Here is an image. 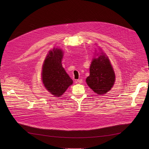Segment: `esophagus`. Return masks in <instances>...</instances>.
<instances>
[{"label":"esophagus","instance_id":"34e87169","mask_svg":"<svg viewBox=\"0 0 149 149\" xmlns=\"http://www.w3.org/2000/svg\"><path fill=\"white\" fill-rule=\"evenodd\" d=\"M77 82L79 83H82L83 80H82V79H79V80H77Z\"/></svg>","mask_w":149,"mask_h":149}]
</instances>
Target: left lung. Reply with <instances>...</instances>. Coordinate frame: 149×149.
Here are the masks:
<instances>
[{
    "mask_svg": "<svg viewBox=\"0 0 149 149\" xmlns=\"http://www.w3.org/2000/svg\"><path fill=\"white\" fill-rule=\"evenodd\" d=\"M115 80L113 68L105 54L100 55L92 60L86 83L93 91L99 95L104 94L111 89Z\"/></svg>",
    "mask_w": 149,
    "mask_h": 149,
    "instance_id": "obj_1",
    "label": "left lung"
}]
</instances>
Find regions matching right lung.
Segmentation results:
<instances>
[{
  "label": "right lung",
  "instance_id": "1",
  "mask_svg": "<svg viewBox=\"0 0 149 149\" xmlns=\"http://www.w3.org/2000/svg\"><path fill=\"white\" fill-rule=\"evenodd\" d=\"M63 52L54 49L46 57L42 69V81L46 89L56 97H61L73 83L61 65Z\"/></svg>",
  "mask_w": 149,
  "mask_h": 149
}]
</instances>
